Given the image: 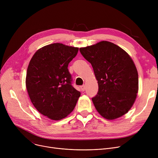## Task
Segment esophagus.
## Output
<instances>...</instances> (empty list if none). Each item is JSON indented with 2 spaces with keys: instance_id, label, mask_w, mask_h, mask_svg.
Masks as SVG:
<instances>
[{
  "instance_id": "obj_1",
  "label": "esophagus",
  "mask_w": 158,
  "mask_h": 158,
  "mask_svg": "<svg viewBox=\"0 0 158 158\" xmlns=\"http://www.w3.org/2000/svg\"><path fill=\"white\" fill-rule=\"evenodd\" d=\"M81 90L82 91V92H84V91L85 90V85H82V86H81Z\"/></svg>"
}]
</instances>
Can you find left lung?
<instances>
[{
  "mask_svg": "<svg viewBox=\"0 0 158 158\" xmlns=\"http://www.w3.org/2000/svg\"><path fill=\"white\" fill-rule=\"evenodd\" d=\"M92 64L98 92L92 98L98 113L107 120L118 118L134 104L138 92V74L131 56L107 41L79 48Z\"/></svg>",
  "mask_w": 158,
  "mask_h": 158,
  "instance_id": "8db88e82",
  "label": "left lung"
}]
</instances>
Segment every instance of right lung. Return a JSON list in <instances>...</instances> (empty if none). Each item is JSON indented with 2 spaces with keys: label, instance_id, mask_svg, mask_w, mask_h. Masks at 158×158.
<instances>
[{
  "label": "right lung",
  "instance_id": "1",
  "mask_svg": "<svg viewBox=\"0 0 158 158\" xmlns=\"http://www.w3.org/2000/svg\"><path fill=\"white\" fill-rule=\"evenodd\" d=\"M78 47L56 43L40 48L28 65L26 85L31 101L43 115L60 120L73 110L81 93L72 86L69 63Z\"/></svg>",
  "mask_w": 158,
  "mask_h": 158
}]
</instances>
